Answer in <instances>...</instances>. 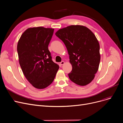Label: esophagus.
I'll list each match as a JSON object with an SVG mask.
<instances>
[{
	"label": "esophagus",
	"mask_w": 123,
	"mask_h": 123,
	"mask_svg": "<svg viewBox=\"0 0 123 123\" xmlns=\"http://www.w3.org/2000/svg\"><path fill=\"white\" fill-rule=\"evenodd\" d=\"M60 64L61 65H63L65 64V62L64 61H62L60 63Z\"/></svg>",
	"instance_id": "34e87169"
}]
</instances>
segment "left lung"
<instances>
[{"mask_svg":"<svg viewBox=\"0 0 123 123\" xmlns=\"http://www.w3.org/2000/svg\"><path fill=\"white\" fill-rule=\"evenodd\" d=\"M66 46L72 66L68 74L71 80L80 86L91 82L100 60L99 44L93 32L81 25H71L55 33Z\"/></svg>","mask_w":123,"mask_h":123,"instance_id":"8db88e82","label":"left lung"}]
</instances>
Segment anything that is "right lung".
<instances>
[{
    "label": "right lung",
    "instance_id": "right-lung-1",
    "mask_svg": "<svg viewBox=\"0 0 123 123\" xmlns=\"http://www.w3.org/2000/svg\"><path fill=\"white\" fill-rule=\"evenodd\" d=\"M54 29L30 28L21 35L17 51L25 76L37 89H44L53 82L59 66L52 60L48 45Z\"/></svg>",
    "mask_w": 123,
    "mask_h": 123
}]
</instances>
